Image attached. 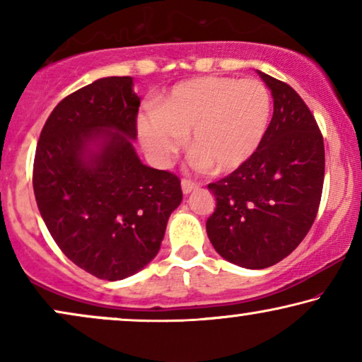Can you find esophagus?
Wrapping results in <instances>:
<instances>
[{"label": "esophagus", "instance_id": "34e87169", "mask_svg": "<svg viewBox=\"0 0 362 362\" xmlns=\"http://www.w3.org/2000/svg\"><path fill=\"white\" fill-rule=\"evenodd\" d=\"M197 187H199V185H197V182H194V181H191V180H182L181 181V189H182V192H185V194H189L191 191L197 189Z\"/></svg>", "mask_w": 362, "mask_h": 362}]
</instances>
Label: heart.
Returning <instances> with one entry per match:
<instances>
[{"label": "heart", "mask_w": 362, "mask_h": 362, "mask_svg": "<svg viewBox=\"0 0 362 362\" xmlns=\"http://www.w3.org/2000/svg\"><path fill=\"white\" fill-rule=\"evenodd\" d=\"M270 123V95L259 81L199 77L177 83L156 110L138 115V136L158 165L185 145L192 165L212 173L239 170L255 155Z\"/></svg>", "instance_id": "1"}]
</instances>
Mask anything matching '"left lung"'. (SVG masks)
<instances>
[{"instance_id": "8db88e82", "label": "left lung", "mask_w": 362, "mask_h": 362, "mask_svg": "<svg viewBox=\"0 0 362 362\" xmlns=\"http://www.w3.org/2000/svg\"><path fill=\"white\" fill-rule=\"evenodd\" d=\"M259 72L274 97V117L255 155L207 185L216 209L207 237L221 257L245 269H267L305 239L318 212L325 145L315 117L288 83Z\"/></svg>"}]
</instances>
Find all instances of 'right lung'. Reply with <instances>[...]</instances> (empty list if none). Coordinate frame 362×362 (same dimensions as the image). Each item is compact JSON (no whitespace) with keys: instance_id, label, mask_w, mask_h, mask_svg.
<instances>
[{"instance_id":"add662e5","label":"right lung","mask_w":362,"mask_h":362,"mask_svg":"<svg viewBox=\"0 0 362 362\" xmlns=\"http://www.w3.org/2000/svg\"><path fill=\"white\" fill-rule=\"evenodd\" d=\"M140 97L132 77H103L57 103L39 136L33 187L69 260L102 280L155 259L181 181L143 165L133 141Z\"/></svg>"}]
</instances>
